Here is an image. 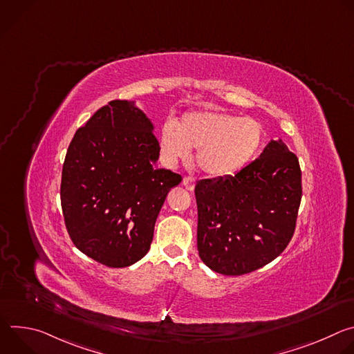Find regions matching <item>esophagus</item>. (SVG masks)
<instances>
[{
  "label": "esophagus",
  "mask_w": 354,
  "mask_h": 354,
  "mask_svg": "<svg viewBox=\"0 0 354 354\" xmlns=\"http://www.w3.org/2000/svg\"><path fill=\"white\" fill-rule=\"evenodd\" d=\"M182 183H183V186H185L187 190H193L196 180H194V178H192V176H185V178L182 179Z\"/></svg>",
  "instance_id": "1"
}]
</instances>
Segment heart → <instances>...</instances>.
<instances>
[{"label": "heart", "instance_id": "heart-1", "mask_svg": "<svg viewBox=\"0 0 354 354\" xmlns=\"http://www.w3.org/2000/svg\"><path fill=\"white\" fill-rule=\"evenodd\" d=\"M265 140L263 126L252 118L218 111L186 112L179 123L167 120L160 131L164 161L175 165L197 148L200 168L212 176H230L243 169Z\"/></svg>", "mask_w": 354, "mask_h": 354}]
</instances>
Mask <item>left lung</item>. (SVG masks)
<instances>
[{"label": "left lung", "instance_id": "obj_1", "mask_svg": "<svg viewBox=\"0 0 354 354\" xmlns=\"http://www.w3.org/2000/svg\"><path fill=\"white\" fill-rule=\"evenodd\" d=\"M198 257L212 270L241 276L276 259L291 241L302 196L295 154L270 141L234 176L194 187Z\"/></svg>", "mask_w": 354, "mask_h": 354}]
</instances>
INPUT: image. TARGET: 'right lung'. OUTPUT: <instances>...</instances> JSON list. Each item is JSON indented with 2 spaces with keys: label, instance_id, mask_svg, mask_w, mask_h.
<instances>
[{
  "label": "right lung",
  "instance_id": "1",
  "mask_svg": "<svg viewBox=\"0 0 354 354\" xmlns=\"http://www.w3.org/2000/svg\"><path fill=\"white\" fill-rule=\"evenodd\" d=\"M153 123L127 100H111L74 134L63 164L60 198L73 243L108 268L147 255L168 192L182 180L156 168Z\"/></svg>",
  "mask_w": 354,
  "mask_h": 354
}]
</instances>
